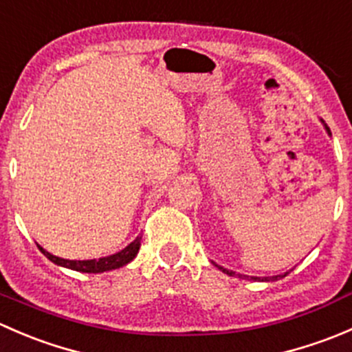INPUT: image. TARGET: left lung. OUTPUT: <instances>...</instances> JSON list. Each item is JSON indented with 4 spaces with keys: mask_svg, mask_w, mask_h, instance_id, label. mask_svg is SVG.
Returning a JSON list of instances; mask_svg holds the SVG:
<instances>
[{
    "mask_svg": "<svg viewBox=\"0 0 352 352\" xmlns=\"http://www.w3.org/2000/svg\"><path fill=\"white\" fill-rule=\"evenodd\" d=\"M325 129L329 131V127L325 126ZM216 267L218 269H221L223 272H225V274H228V276H235V272L233 271H228V269H225V267H221V265H216ZM289 274V272H285V274H279V276H272V278H257V276H245V274H239V278H242V279H250V281H278V279H283V278H286V276Z\"/></svg>",
    "mask_w": 352,
    "mask_h": 352,
    "instance_id": "obj_1",
    "label": "left lung"
}]
</instances>
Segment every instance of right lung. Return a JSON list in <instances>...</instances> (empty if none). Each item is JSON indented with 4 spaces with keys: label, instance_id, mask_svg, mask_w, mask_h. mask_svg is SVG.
<instances>
[{
    "label": "right lung",
    "instance_id": "add662e5",
    "mask_svg": "<svg viewBox=\"0 0 352 352\" xmlns=\"http://www.w3.org/2000/svg\"><path fill=\"white\" fill-rule=\"evenodd\" d=\"M141 247V236H136V240H133L126 248H122L117 254L109 255V257H102V258H91V261H69V258H61L56 257V255L49 254L47 250H44L42 247L41 252L54 264L61 265V267H67L73 269V271L78 272H90V274H98V272H105V271H112V269H119L122 265L129 264L134 257L138 255Z\"/></svg>",
    "mask_w": 352,
    "mask_h": 352
}]
</instances>
